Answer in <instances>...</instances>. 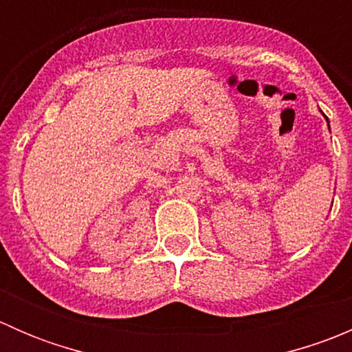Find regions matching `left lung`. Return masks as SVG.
I'll list each match as a JSON object with an SVG mask.
<instances>
[{
    "mask_svg": "<svg viewBox=\"0 0 352 352\" xmlns=\"http://www.w3.org/2000/svg\"><path fill=\"white\" fill-rule=\"evenodd\" d=\"M325 120H327V122H329V119H327V116H325Z\"/></svg>",
    "mask_w": 352,
    "mask_h": 352,
    "instance_id": "left-lung-1",
    "label": "left lung"
}]
</instances>
